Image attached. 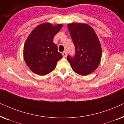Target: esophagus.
Masks as SVG:
<instances>
[{
    "instance_id": "obj_1",
    "label": "esophagus",
    "mask_w": 124,
    "mask_h": 124,
    "mask_svg": "<svg viewBox=\"0 0 124 124\" xmlns=\"http://www.w3.org/2000/svg\"><path fill=\"white\" fill-rule=\"evenodd\" d=\"M62 56H63L64 57H66L67 56V51H64L63 52H62Z\"/></svg>"
}]
</instances>
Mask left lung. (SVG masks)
<instances>
[{"instance_id":"obj_1","label":"left lung","mask_w":124,"mask_h":124,"mask_svg":"<svg viewBox=\"0 0 124 124\" xmlns=\"http://www.w3.org/2000/svg\"><path fill=\"white\" fill-rule=\"evenodd\" d=\"M68 28L75 46L74 56L68 55V61L76 73L81 76L91 73L101 58V43L95 32L85 23H70Z\"/></svg>"}]
</instances>
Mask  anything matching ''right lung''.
I'll use <instances>...</instances> for the list:
<instances>
[{
	"label": "right lung",
	"mask_w": 124,
	"mask_h": 124,
	"mask_svg": "<svg viewBox=\"0 0 124 124\" xmlns=\"http://www.w3.org/2000/svg\"><path fill=\"white\" fill-rule=\"evenodd\" d=\"M62 24L52 26L45 23L37 26L27 38L23 47L25 62L34 73L43 76L55 69L57 62L62 58L54 43L55 35L62 28Z\"/></svg>",
	"instance_id": "obj_1"
}]
</instances>
